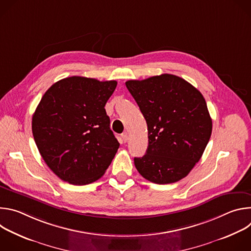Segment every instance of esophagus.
I'll return each instance as SVG.
<instances>
[{"mask_svg":"<svg viewBox=\"0 0 251 251\" xmlns=\"http://www.w3.org/2000/svg\"><path fill=\"white\" fill-rule=\"evenodd\" d=\"M121 138H122V140L126 143V142L128 141V134H127V132L122 133V134H121Z\"/></svg>","mask_w":251,"mask_h":251,"instance_id":"obj_1","label":"esophagus"}]
</instances>
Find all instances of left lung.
I'll return each mask as SVG.
<instances>
[{"label":"left lung","mask_w":251,"mask_h":251,"mask_svg":"<svg viewBox=\"0 0 251 251\" xmlns=\"http://www.w3.org/2000/svg\"><path fill=\"white\" fill-rule=\"evenodd\" d=\"M125 84L148 126L146 154L134 158L137 171L159 185L182 180L201 158L211 135L212 122L202 94L185 79L168 74Z\"/></svg>","instance_id":"1"}]
</instances>
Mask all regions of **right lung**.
<instances>
[{
    "label": "right lung",
    "instance_id": "obj_1",
    "mask_svg": "<svg viewBox=\"0 0 251 251\" xmlns=\"http://www.w3.org/2000/svg\"><path fill=\"white\" fill-rule=\"evenodd\" d=\"M117 81L71 76L52 84L32 115L34 142L62 181L83 186L97 181L120 144L104 106Z\"/></svg>",
    "mask_w": 251,
    "mask_h": 251
}]
</instances>
